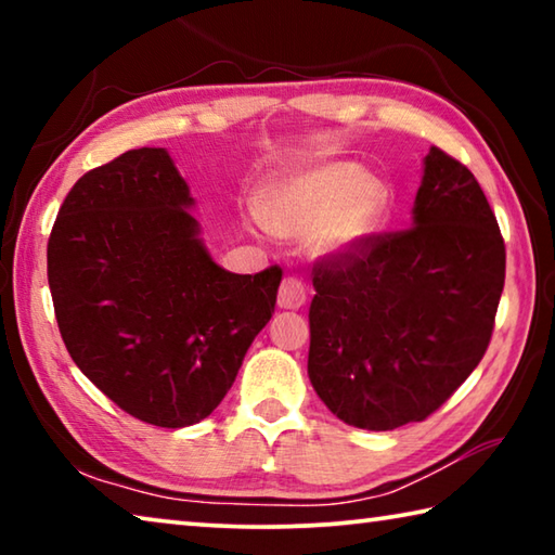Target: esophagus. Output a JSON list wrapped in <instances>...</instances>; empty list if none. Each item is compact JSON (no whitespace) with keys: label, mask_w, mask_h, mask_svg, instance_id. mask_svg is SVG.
<instances>
[{"label":"esophagus","mask_w":555,"mask_h":555,"mask_svg":"<svg viewBox=\"0 0 555 555\" xmlns=\"http://www.w3.org/2000/svg\"><path fill=\"white\" fill-rule=\"evenodd\" d=\"M306 304V286L298 276H284L279 286V306L296 311Z\"/></svg>","instance_id":"34e87169"}]
</instances>
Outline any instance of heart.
<instances>
[{
    "label": "heart",
    "mask_w": 555,
    "mask_h": 555,
    "mask_svg": "<svg viewBox=\"0 0 555 555\" xmlns=\"http://www.w3.org/2000/svg\"><path fill=\"white\" fill-rule=\"evenodd\" d=\"M391 191L382 178L364 176L352 162H333L288 178L267 195L261 218L288 237L311 234L318 255L352 251L379 228Z\"/></svg>",
    "instance_id": "obj_1"
}]
</instances>
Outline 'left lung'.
I'll use <instances>...</instances> for the list:
<instances>
[{"label": "left lung", "mask_w": 555, "mask_h": 555, "mask_svg": "<svg viewBox=\"0 0 555 555\" xmlns=\"http://www.w3.org/2000/svg\"><path fill=\"white\" fill-rule=\"evenodd\" d=\"M504 267L480 183L434 146L411 228L315 261L308 377L318 397L357 428L426 421L485 357Z\"/></svg>", "instance_id": "8db88e82"}]
</instances>
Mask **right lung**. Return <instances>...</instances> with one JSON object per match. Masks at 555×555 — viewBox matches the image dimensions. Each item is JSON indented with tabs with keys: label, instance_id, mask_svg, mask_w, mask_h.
I'll return each instance as SVG.
<instances>
[{
	"label": "right lung",
	"instance_id": "right-lung-1",
	"mask_svg": "<svg viewBox=\"0 0 555 555\" xmlns=\"http://www.w3.org/2000/svg\"><path fill=\"white\" fill-rule=\"evenodd\" d=\"M166 149H131L70 188L49 237L55 321L73 362L162 428L218 409L276 306L281 267L232 274L205 249Z\"/></svg>",
	"mask_w": 555,
	"mask_h": 555
}]
</instances>
